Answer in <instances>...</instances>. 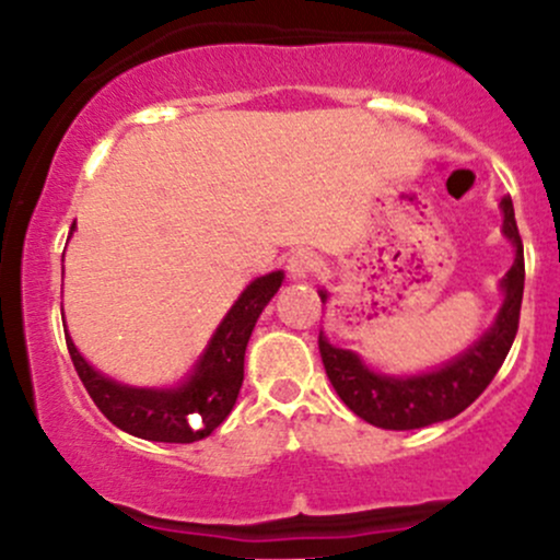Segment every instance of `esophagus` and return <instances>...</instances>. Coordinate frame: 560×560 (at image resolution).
I'll return each instance as SVG.
<instances>
[{
	"mask_svg": "<svg viewBox=\"0 0 560 560\" xmlns=\"http://www.w3.org/2000/svg\"><path fill=\"white\" fill-rule=\"evenodd\" d=\"M287 271L292 279H313L320 273V260L313 253H298L289 258Z\"/></svg>",
	"mask_w": 560,
	"mask_h": 560,
	"instance_id": "34e87169",
	"label": "esophagus"
}]
</instances>
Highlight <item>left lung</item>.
Instances as JSON below:
<instances>
[{
  "label": "left lung",
  "mask_w": 560,
  "mask_h": 560,
  "mask_svg": "<svg viewBox=\"0 0 560 560\" xmlns=\"http://www.w3.org/2000/svg\"><path fill=\"white\" fill-rule=\"evenodd\" d=\"M500 208H503V234L516 247V260L500 281L505 300L498 318L490 331L481 334L464 355L421 376H384L374 374L352 350L329 345L324 331L318 334L320 361L331 387L363 421L395 432L421 429L464 413L490 387L516 339L524 298V244L518 236L511 197L500 199ZM320 300H326V292H320Z\"/></svg>",
  "instance_id": "left-lung-1"
}]
</instances>
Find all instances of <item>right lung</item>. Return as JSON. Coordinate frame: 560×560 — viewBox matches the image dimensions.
<instances>
[{
    "label": "right lung",
    "mask_w": 560,
    "mask_h": 560,
    "mask_svg": "<svg viewBox=\"0 0 560 560\" xmlns=\"http://www.w3.org/2000/svg\"><path fill=\"white\" fill-rule=\"evenodd\" d=\"M75 229V223H73ZM284 273L260 276L221 320L189 378L173 389H137L102 376L83 361L66 334L70 361L96 408L124 432L150 442H189L213 434L234 408L244 378V350L262 307L279 292Z\"/></svg>",
    "instance_id": "right-lung-1"
}]
</instances>
